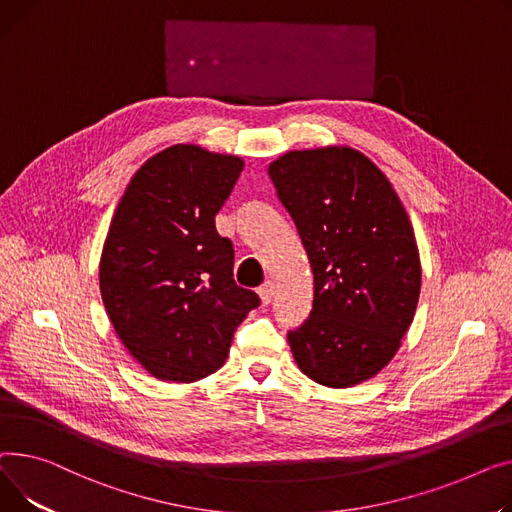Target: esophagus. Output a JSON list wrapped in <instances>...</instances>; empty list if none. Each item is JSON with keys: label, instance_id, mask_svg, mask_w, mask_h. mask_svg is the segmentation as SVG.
Masks as SVG:
<instances>
[{"label": "esophagus", "instance_id": "1", "mask_svg": "<svg viewBox=\"0 0 512 512\" xmlns=\"http://www.w3.org/2000/svg\"><path fill=\"white\" fill-rule=\"evenodd\" d=\"M258 295H260V302H262L264 306H268L270 302H273V297H275V285L270 283V281H266V283L258 289Z\"/></svg>", "mask_w": 512, "mask_h": 512}]
</instances>
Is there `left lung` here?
I'll return each mask as SVG.
<instances>
[{"label":"left lung","instance_id":"left-lung-1","mask_svg":"<svg viewBox=\"0 0 512 512\" xmlns=\"http://www.w3.org/2000/svg\"><path fill=\"white\" fill-rule=\"evenodd\" d=\"M314 273L310 318L289 330L308 378L347 388L376 376L413 322L422 264L386 175L355 148L289 150L268 165Z\"/></svg>","mask_w":512,"mask_h":512}]
</instances>
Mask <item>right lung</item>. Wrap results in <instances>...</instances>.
I'll return each instance as SVG.
<instances>
[{
  "mask_svg": "<svg viewBox=\"0 0 512 512\" xmlns=\"http://www.w3.org/2000/svg\"><path fill=\"white\" fill-rule=\"evenodd\" d=\"M244 161L198 144L150 157L119 200L99 264L107 316L136 362L165 382H196L227 359L235 328L260 306L233 279L215 227Z\"/></svg>",
  "mask_w": 512,
  "mask_h": 512,
  "instance_id": "right-lung-1",
  "label": "right lung"
}]
</instances>
